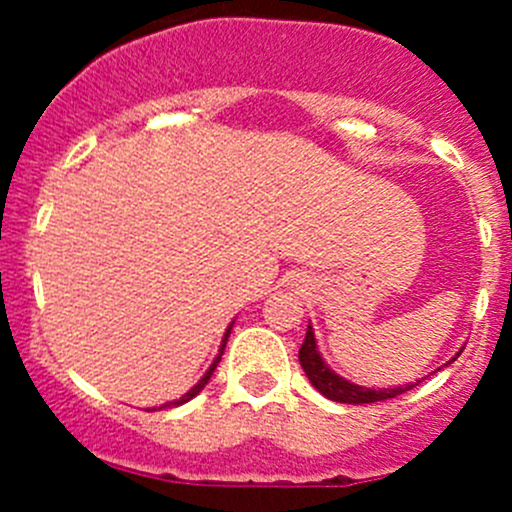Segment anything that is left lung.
Segmentation results:
<instances>
[{
	"label": "left lung",
	"instance_id": "left-lung-1",
	"mask_svg": "<svg viewBox=\"0 0 512 512\" xmlns=\"http://www.w3.org/2000/svg\"><path fill=\"white\" fill-rule=\"evenodd\" d=\"M458 354L451 361H456ZM299 364H302L304 374L312 381L314 389L324 394L327 399L339 401V404H374V401L394 399V396L404 394V391L414 389L416 384L409 386H396V389H366V386H356L352 381L342 379L334 374L324 359L317 352V342H314L312 327H307V337H304L302 347H299Z\"/></svg>",
	"mask_w": 512,
	"mask_h": 512
}]
</instances>
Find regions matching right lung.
<instances>
[{"label": "right lung", "mask_w": 512, "mask_h": 512, "mask_svg": "<svg viewBox=\"0 0 512 512\" xmlns=\"http://www.w3.org/2000/svg\"><path fill=\"white\" fill-rule=\"evenodd\" d=\"M230 329H232V324H230V327H227V332H225V337H223V344H220V354L215 356V361H213V364H210V369L205 371V376H203V379H200L198 384H195L193 389L188 391V394H185V396H180L178 401H170V404H163V406H160V409H168V406H180V404H185V401H190V399H193V396H198L200 391L205 389V384H208V381H210V376H213L215 366L220 364V356H223V352H225V344H227V337H230ZM153 411H156V409H153Z\"/></svg>", "instance_id": "add662e5"}]
</instances>
